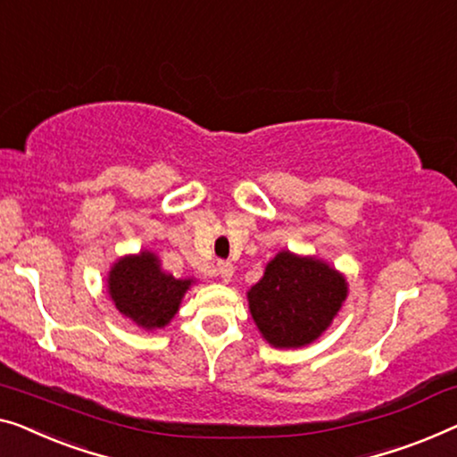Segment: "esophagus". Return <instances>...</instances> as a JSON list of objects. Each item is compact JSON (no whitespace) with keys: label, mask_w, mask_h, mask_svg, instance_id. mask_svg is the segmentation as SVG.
<instances>
[{"label":"esophagus","mask_w":457,"mask_h":457,"mask_svg":"<svg viewBox=\"0 0 457 457\" xmlns=\"http://www.w3.org/2000/svg\"><path fill=\"white\" fill-rule=\"evenodd\" d=\"M218 274H220L224 282H230V278H233V274H235L233 263H230V262H218Z\"/></svg>","instance_id":"obj_1"}]
</instances>
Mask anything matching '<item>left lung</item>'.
Returning <instances> with one entry per match:
<instances>
[{"label": "left lung", "mask_w": 457, "mask_h": 457, "mask_svg": "<svg viewBox=\"0 0 457 457\" xmlns=\"http://www.w3.org/2000/svg\"><path fill=\"white\" fill-rule=\"evenodd\" d=\"M346 295V278L329 263L280 251L247 301L263 340L274 348H301L326 332Z\"/></svg>", "instance_id": "obj_1"}]
</instances>
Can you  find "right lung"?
<instances>
[{"label": "right lung", "mask_w": 457, "mask_h": 457, "mask_svg": "<svg viewBox=\"0 0 457 457\" xmlns=\"http://www.w3.org/2000/svg\"><path fill=\"white\" fill-rule=\"evenodd\" d=\"M109 295L119 313L129 317L137 328L161 329L179 311L181 299L194 280L162 272L161 262L150 251L125 255L111 268Z\"/></svg>", "instance_id": "obj_1"}]
</instances>
